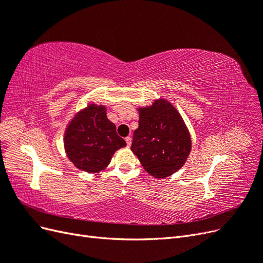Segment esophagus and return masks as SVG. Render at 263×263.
<instances>
[{
    "label": "esophagus",
    "mask_w": 263,
    "mask_h": 263,
    "mask_svg": "<svg viewBox=\"0 0 263 263\" xmlns=\"http://www.w3.org/2000/svg\"><path fill=\"white\" fill-rule=\"evenodd\" d=\"M125 140H126V144H127V146H130L132 145V137L130 136H128V137H126L125 138Z\"/></svg>",
    "instance_id": "1"
}]
</instances>
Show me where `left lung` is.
<instances>
[{"label":"left lung","instance_id":"1","mask_svg":"<svg viewBox=\"0 0 263 263\" xmlns=\"http://www.w3.org/2000/svg\"><path fill=\"white\" fill-rule=\"evenodd\" d=\"M139 126L134 132L132 151L144 169L157 179L180 170L192 149V139L179 110L163 98L138 107Z\"/></svg>","mask_w":263,"mask_h":263}]
</instances>
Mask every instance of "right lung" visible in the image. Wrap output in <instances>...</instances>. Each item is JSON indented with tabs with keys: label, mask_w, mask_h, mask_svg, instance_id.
<instances>
[{
	"label": "right lung",
	"mask_w": 263,
	"mask_h": 263,
	"mask_svg": "<svg viewBox=\"0 0 263 263\" xmlns=\"http://www.w3.org/2000/svg\"><path fill=\"white\" fill-rule=\"evenodd\" d=\"M63 146L76 168L97 174L105 170L115 151L126 141L116 133V126L106 116V106L90 103L78 110L68 123Z\"/></svg>",
	"instance_id": "1"
}]
</instances>
